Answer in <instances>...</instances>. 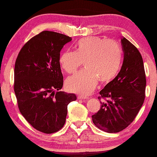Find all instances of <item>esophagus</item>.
I'll use <instances>...</instances> for the list:
<instances>
[{"label":"esophagus","instance_id":"obj_1","mask_svg":"<svg viewBox=\"0 0 157 157\" xmlns=\"http://www.w3.org/2000/svg\"><path fill=\"white\" fill-rule=\"evenodd\" d=\"M78 98L79 100H85V99H88L87 97H86V96H82V95H79L78 96Z\"/></svg>","mask_w":157,"mask_h":157}]
</instances>
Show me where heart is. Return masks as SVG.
<instances>
[{
	"label": "heart",
	"mask_w": 157,
	"mask_h": 157,
	"mask_svg": "<svg viewBox=\"0 0 157 157\" xmlns=\"http://www.w3.org/2000/svg\"><path fill=\"white\" fill-rule=\"evenodd\" d=\"M75 48V52H63L59 58L60 65L67 73L75 72L83 62L86 68L67 79L65 86L69 91L88 95L98 80L109 82L118 73L121 51L116 42L91 36L78 40Z\"/></svg>",
	"instance_id": "obj_1"
}]
</instances>
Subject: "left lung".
Here are the masks:
<instances>
[{"instance_id": "1", "label": "left lung", "mask_w": 157, "mask_h": 157, "mask_svg": "<svg viewBox=\"0 0 157 157\" xmlns=\"http://www.w3.org/2000/svg\"><path fill=\"white\" fill-rule=\"evenodd\" d=\"M124 52L121 70L100 92L104 101L92 116L94 124L108 133H117L134 121L145 98L146 84L144 63L138 48L128 40H121Z\"/></svg>"}]
</instances>
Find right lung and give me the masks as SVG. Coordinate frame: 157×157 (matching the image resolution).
<instances>
[{
    "label": "right lung",
    "mask_w": 157,
    "mask_h": 157,
    "mask_svg": "<svg viewBox=\"0 0 157 157\" xmlns=\"http://www.w3.org/2000/svg\"><path fill=\"white\" fill-rule=\"evenodd\" d=\"M71 40L43 31L25 43L15 61L14 91L19 111L33 128L45 134L63 128L67 105L77 99L74 94L59 91L63 85L60 52Z\"/></svg>",
    "instance_id": "obj_1"
}]
</instances>
